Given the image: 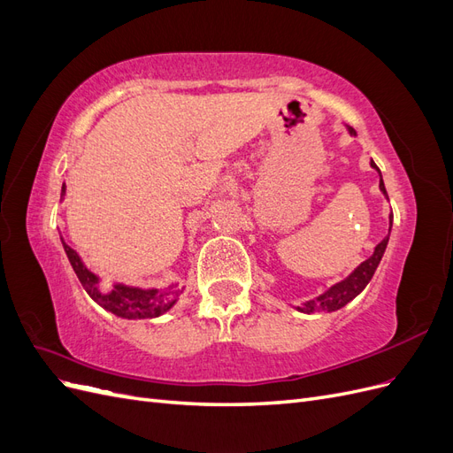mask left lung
Wrapping results in <instances>:
<instances>
[{"label": "left lung", "instance_id": "left-lung-1", "mask_svg": "<svg viewBox=\"0 0 453 453\" xmlns=\"http://www.w3.org/2000/svg\"><path fill=\"white\" fill-rule=\"evenodd\" d=\"M348 132L351 135H355V130L351 127H348ZM370 166H372L374 170H378V173H380V190L388 196L386 187H383L381 172L374 164V160H370ZM391 225H393V213L389 215V232H391ZM388 242H389V234L376 245L374 253L370 255L366 260H363V263L357 268H355L346 280L334 283L331 289H326L323 295L315 296L311 300H306L304 304L296 306V310L298 311H304V313H313V311H336L340 308H344L348 303H351V300L365 289V287L368 285V281L372 280L374 272H376V268L380 265V260H381L383 253H386Z\"/></svg>", "mask_w": 453, "mask_h": 453}]
</instances>
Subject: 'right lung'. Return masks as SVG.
Returning <instances> with one entry per match:
<instances>
[{
  "mask_svg": "<svg viewBox=\"0 0 453 453\" xmlns=\"http://www.w3.org/2000/svg\"><path fill=\"white\" fill-rule=\"evenodd\" d=\"M65 195V185H62V195ZM64 251L70 258V263L77 273L81 285L85 287L88 296L98 303L104 310L115 313L117 318L122 319H150L158 318V315L166 313L175 303L177 296H180L181 289L177 283H172L166 289H142V287H132L125 283H115L111 289L104 291L100 287V278L92 273L83 260H81L79 253L72 250L70 245L64 242L60 236Z\"/></svg>",
  "mask_w": 453,
  "mask_h": 453,
  "instance_id": "obj_1",
  "label": "right lung"
}]
</instances>
